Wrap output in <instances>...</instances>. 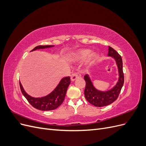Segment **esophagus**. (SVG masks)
Returning <instances> with one entry per match:
<instances>
[{
  "mask_svg": "<svg viewBox=\"0 0 146 146\" xmlns=\"http://www.w3.org/2000/svg\"><path fill=\"white\" fill-rule=\"evenodd\" d=\"M78 77L79 76L77 73H73L71 76H70V79H71L72 81H74L76 80Z\"/></svg>",
  "mask_w": 146,
  "mask_h": 146,
  "instance_id": "34e87169",
  "label": "esophagus"
}]
</instances>
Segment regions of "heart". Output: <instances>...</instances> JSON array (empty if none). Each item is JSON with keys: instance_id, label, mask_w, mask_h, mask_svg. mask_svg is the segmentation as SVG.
<instances>
[{"instance_id": "1", "label": "heart", "mask_w": 146, "mask_h": 146, "mask_svg": "<svg viewBox=\"0 0 146 146\" xmlns=\"http://www.w3.org/2000/svg\"><path fill=\"white\" fill-rule=\"evenodd\" d=\"M98 55L96 52H91L90 49H82L73 55V59L76 61H82L87 58L86 62L88 64L93 63L98 58Z\"/></svg>"}]
</instances>
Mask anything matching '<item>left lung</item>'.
I'll return each instance as SVG.
<instances>
[{
    "instance_id": "obj_1",
    "label": "left lung",
    "mask_w": 146,
    "mask_h": 146,
    "mask_svg": "<svg viewBox=\"0 0 146 146\" xmlns=\"http://www.w3.org/2000/svg\"><path fill=\"white\" fill-rule=\"evenodd\" d=\"M108 56L112 57L115 60L119 74L118 80L111 89L105 91L97 90L92 84L89 75L86 74L84 76V79L86 82V87L84 92L85 98L88 102L95 107H105L115 101L118 98L124 82L122 60L121 55H119L118 53L112 47L109 46Z\"/></svg>"
}]
</instances>
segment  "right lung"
<instances>
[{
    "instance_id": "1",
    "label": "right lung",
    "mask_w": 146,
    "mask_h": 146,
    "mask_svg": "<svg viewBox=\"0 0 146 146\" xmlns=\"http://www.w3.org/2000/svg\"><path fill=\"white\" fill-rule=\"evenodd\" d=\"M53 47H54V46H38L35 47L33 50H31V52ZM70 83V79L69 77H66L61 78L58 85L50 94L41 97V98H34V97L29 95L25 91L21 82H19V85L22 93L31 105H32L34 108L41 110V111H50V110L57 108L63 103L66 91H67V89Z\"/></svg>"
}]
</instances>
